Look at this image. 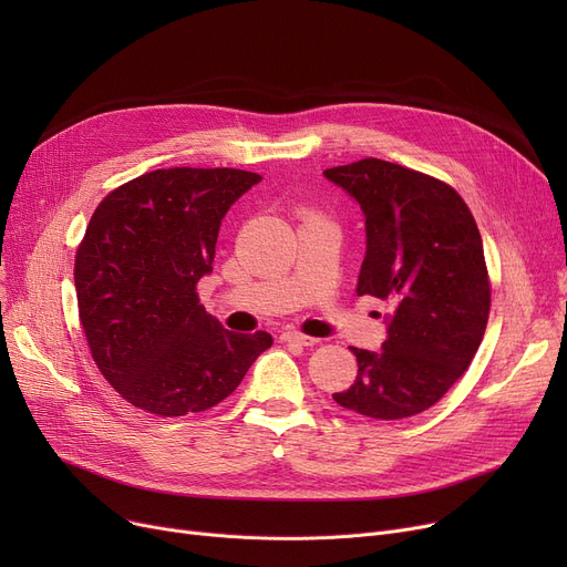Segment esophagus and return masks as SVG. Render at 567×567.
<instances>
[{
    "label": "esophagus",
    "mask_w": 567,
    "mask_h": 567,
    "mask_svg": "<svg viewBox=\"0 0 567 567\" xmlns=\"http://www.w3.org/2000/svg\"><path fill=\"white\" fill-rule=\"evenodd\" d=\"M280 340L282 342H291V344H299V347H312L317 342V338H310L301 331H293V329H287L280 333Z\"/></svg>",
    "instance_id": "34e87169"
}]
</instances>
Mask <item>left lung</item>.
Instances as JSON below:
<instances>
[{
	"label": "left lung",
	"instance_id": "left-lung-1",
	"mask_svg": "<svg viewBox=\"0 0 567 567\" xmlns=\"http://www.w3.org/2000/svg\"><path fill=\"white\" fill-rule=\"evenodd\" d=\"M323 176L365 216L355 293L391 306L381 351L351 347L359 374L333 400L368 419H409L445 395L483 342L489 280L478 225L451 186L389 161Z\"/></svg>",
	"mask_w": 567,
	"mask_h": 567
}]
</instances>
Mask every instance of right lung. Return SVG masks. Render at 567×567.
Segmentation results:
<instances>
[{
  "label": "right lung",
  "instance_id": "right-lung-1",
  "mask_svg": "<svg viewBox=\"0 0 567 567\" xmlns=\"http://www.w3.org/2000/svg\"><path fill=\"white\" fill-rule=\"evenodd\" d=\"M261 176L169 167L112 190L75 255L80 321L112 389L156 415L216 406L236 391L266 331L231 333L199 306L225 214Z\"/></svg>",
  "mask_w": 567,
  "mask_h": 567
}]
</instances>
